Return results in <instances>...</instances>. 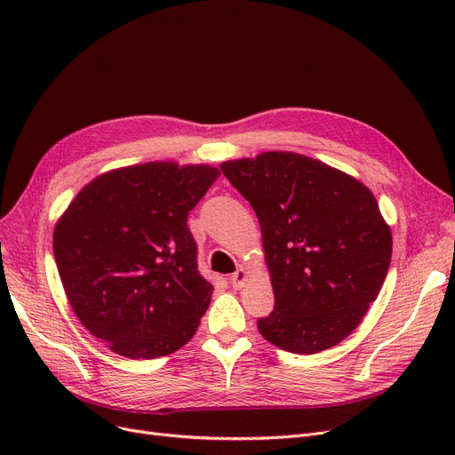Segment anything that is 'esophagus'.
<instances>
[{
	"label": "esophagus",
	"mask_w": 455,
	"mask_h": 455,
	"mask_svg": "<svg viewBox=\"0 0 455 455\" xmlns=\"http://www.w3.org/2000/svg\"><path fill=\"white\" fill-rule=\"evenodd\" d=\"M247 280H249V273H247V269H243V267H240V269H237V271L230 276V283H232L234 290L245 288Z\"/></svg>",
	"instance_id": "obj_1"
}]
</instances>
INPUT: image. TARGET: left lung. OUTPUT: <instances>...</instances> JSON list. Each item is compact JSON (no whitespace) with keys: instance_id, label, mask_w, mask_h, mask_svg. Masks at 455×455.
I'll return each instance as SVG.
<instances>
[{"instance_id":"left-lung-1","label":"left lung","mask_w":455,"mask_h":455,"mask_svg":"<svg viewBox=\"0 0 455 455\" xmlns=\"http://www.w3.org/2000/svg\"><path fill=\"white\" fill-rule=\"evenodd\" d=\"M221 172L261 228L275 293V309L258 319L261 336L293 354L341 343L376 300L391 264V228L372 191L288 151L228 160Z\"/></svg>"}]
</instances>
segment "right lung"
<instances>
[{"mask_svg": "<svg viewBox=\"0 0 455 455\" xmlns=\"http://www.w3.org/2000/svg\"><path fill=\"white\" fill-rule=\"evenodd\" d=\"M220 175L206 164L119 167L60 215L53 252L68 302L112 352L155 360L196 336L213 285L197 269L188 213Z\"/></svg>", "mask_w": 455, "mask_h": 455, "instance_id": "obj_1", "label": "right lung"}]
</instances>
